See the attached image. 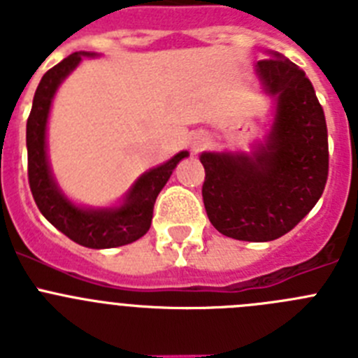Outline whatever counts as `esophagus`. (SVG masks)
<instances>
[{
	"label": "esophagus",
	"instance_id": "esophagus-1",
	"mask_svg": "<svg viewBox=\"0 0 358 358\" xmlns=\"http://www.w3.org/2000/svg\"><path fill=\"white\" fill-rule=\"evenodd\" d=\"M202 147H204V138H199V140H197V141H194V145H192V148H194L195 152L201 150Z\"/></svg>",
	"mask_w": 358,
	"mask_h": 358
}]
</instances>
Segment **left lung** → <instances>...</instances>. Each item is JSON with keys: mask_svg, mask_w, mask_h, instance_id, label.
I'll list each match as a JSON object with an SVG mask.
<instances>
[{"mask_svg": "<svg viewBox=\"0 0 358 358\" xmlns=\"http://www.w3.org/2000/svg\"><path fill=\"white\" fill-rule=\"evenodd\" d=\"M256 73L276 94L273 131L252 157L204 152L202 199L222 235L268 242L294 229L324 192L328 131L314 85L299 66L274 53L258 61Z\"/></svg>", "mask_w": 358, "mask_h": 358, "instance_id": "left-lung-1", "label": "left lung"}]
</instances>
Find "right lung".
I'll use <instances>...</instances> for the list:
<instances>
[{"label": "right lung", "instance_id": "obj_1", "mask_svg": "<svg viewBox=\"0 0 358 358\" xmlns=\"http://www.w3.org/2000/svg\"><path fill=\"white\" fill-rule=\"evenodd\" d=\"M82 55L71 53L64 61L44 73L37 85L30 116L27 122L28 182L41 213L73 242L91 249L127 245L145 235L150 227L152 211L157 195L172 176V170L188 152H179L157 169L141 176L123 206L113 210H82L59 192L46 161V122L57 87L80 62Z\"/></svg>", "mask_w": 358, "mask_h": 358}]
</instances>
